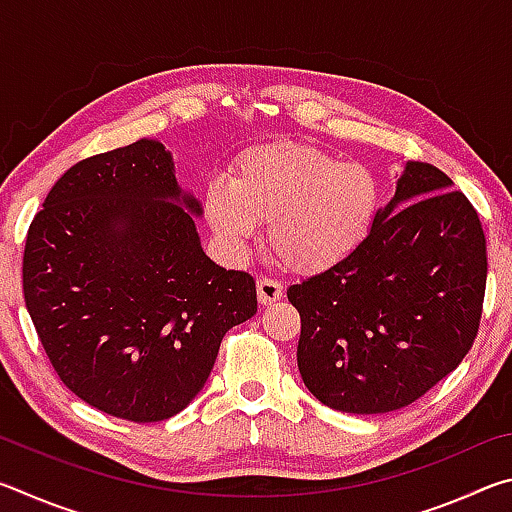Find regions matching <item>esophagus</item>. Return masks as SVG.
Wrapping results in <instances>:
<instances>
[{
  "label": "esophagus",
  "instance_id": "34e87169",
  "mask_svg": "<svg viewBox=\"0 0 512 512\" xmlns=\"http://www.w3.org/2000/svg\"><path fill=\"white\" fill-rule=\"evenodd\" d=\"M284 296V287L277 280H271V277H259L257 280V298L259 305H273L275 300H280Z\"/></svg>",
  "mask_w": 512,
  "mask_h": 512
}]
</instances>
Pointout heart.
Instances as JSON below:
<instances>
[{
    "label": "heart",
    "instance_id": "1",
    "mask_svg": "<svg viewBox=\"0 0 512 512\" xmlns=\"http://www.w3.org/2000/svg\"><path fill=\"white\" fill-rule=\"evenodd\" d=\"M379 207L381 185L368 167L291 142L253 146L230 180L212 178L203 192L205 221L225 253L239 257L268 221V246L300 275L325 273L357 253Z\"/></svg>",
    "mask_w": 512,
    "mask_h": 512
}]
</instances>
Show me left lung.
<instances>
[{"mask_svg": "<svg viewBox=\"0 0 512 512\" xmlns=\"http://www.w3.org/2000/svg\"><path fill=\"white\" fill-rule=\"evenodd\" d=\"M485 275L483 228L465 194L433 164L402 162L357 253L287 291L309 393L357 415L418 400L470 352Z\"/></svg>", "mask_w": 512, "mask_h": 512, "instance_id": "left-lung-1", "label": "left lung"}]
</instances>
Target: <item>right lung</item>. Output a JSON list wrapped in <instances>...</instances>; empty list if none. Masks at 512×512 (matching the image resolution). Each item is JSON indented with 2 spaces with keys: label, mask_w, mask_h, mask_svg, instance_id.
<instances>
[{
  "label": "right lung",
  "mask_w": 512,
  "mask_h": 512,
  "mask_svg": "<svg viewBox=\"0 0 512 512\" xmlns=\"http://www.w3.org/2000/svg\"><path fill=\"white\" fill-rule=\"evenodd\" d=\"M201 201L171 151L137 140L67 169L33 219L22 287L51 366L115 418L160 422L203 391L255 280L205 255Z\"/></svg>",
  "instance_id": "obj_1"
}]
</instances>
